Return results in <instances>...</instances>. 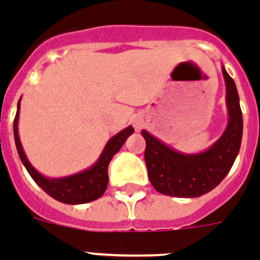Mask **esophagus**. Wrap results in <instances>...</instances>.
Returning a JSON list of instances; mask_svg holds the SVG:
<instances>
[{
	"label": "esophagus",
	"instance_id": "1",
	"mask_svg": "<svg viewBox=\"0 0 260 260\" xmlns=\"http://www.w3.org/2000/svg\"><path fill=\"white\" fill-rule=\"evenodd\" d=\"M132 124H134L135 129L140 131L144 125V118L142 116H139V114H138V116L134 117V120H132Z\"/></svg>",
	"mask_w": 260,
	"mask_h": 260
}]
</instances>
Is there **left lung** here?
Instances as JSON below:
<instances>
[{
  "mask_svg": "<svg viewBox=\"0 0 260 260\" xmlns=\"http://www.w3.org/2000/svg\"><path fill=\"white\" fill-rule=\"evenodd\" d=\"M226 86L228 126L221 138L206 151L184 154L166 146L147 131L144 161L152 187L173 198H199L217 187L235 164L243 138V113L235 80L222 67Z\"/></svg>",
  "mask_w": 260,
  "mask_h": 260,
  "instance_id": "8db88e82",
  "label": "left lung"
}]
</instances>
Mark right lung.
<instances>
[{"instance_id":"right-lung-1","label":"right lung","mask_w":260,"mask_h":260,"mask_svg":"<svg viewBox=\"0 0 260 260\" xmlns=\"http://www.w3.org/2000/svg\"><path fill=\"white\" fill-rule=\"evenodd\" d=\"M19 113H20V101L17 102V112H16L15 122H13V134H15V143L17 152L23 165L32 177L35 183L46 192L47 195H50L53 199L67 203V205H83L88 202L96 201L101 196L104 195L106 191L109 183L108 168L109 164L112 161L114 154L120 151L122 144L125 143L129 135L134 134L132 126H126L125 129L114 135L113 138L109 139V142L105 146L104 151L99 155L98 161L88 169L83 170L80 173L67 176V177L59 178H50L45 177L41 174L35 168H34L29 161L27 159L21 142L19 138Z\"/></svg>"}]
</instances>
